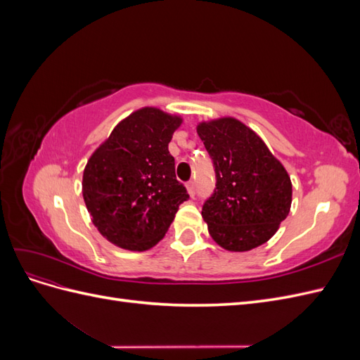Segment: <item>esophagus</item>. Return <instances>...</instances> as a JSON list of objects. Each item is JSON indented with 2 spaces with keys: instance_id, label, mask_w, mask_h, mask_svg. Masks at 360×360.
<instances>
[{
  "instance_id": "1",
  "label": "esophagus",
  "mask_w": 360,
  "mask_h": 360,
  "mask_svg": "<svg viewBox=\"0 0 360 360\" xmlns=\"http://www.w3.org/2000/svg\"><path fill=\"white\" fill-rule=\"evenodd\" d=\"M186 188H188L189 195L193 198V197H195V184H193V181H188V183H186Z\"/></svg>"
}]
</instances>
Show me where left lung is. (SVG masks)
<instances>
[{"mask_svg": "<svg viewBox=\"0 0 360 360\" xmlns=\"http://www.w3.org/2000/svg\"><path fill=\"white\" fill-rule=\"evenodd\" d=\"M197 132L213 160L216 188L202 205L213 240L231 252L266 243L291 207V180L252 129L233 117L202 122Z\"/></svg>", "mask_w": 360, "mask_h": 360, "instance_id": "1", "label": "left lung"}]
</instances>
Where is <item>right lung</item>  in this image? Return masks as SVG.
I'll use <instances>...</instances> for the list:
<instances>
[{
    "mask_svg": "<svg viewBox=\"0 0 360 360\" xmlns=\"http://www.w3.org/2000/svg\"><path fill=\"white\" fill-rule=\"evenodd\" d=\"M180 124L179 115L141 108L122 120L86 162L84 201L108 242L127 250L153 248L189 198L168 150Z\"/></svg>",
    "mask_w": 360,
    "mask_h": 360,
    "instance_id": "add662e5",
    "label": "right lung"
}]
</instances>
